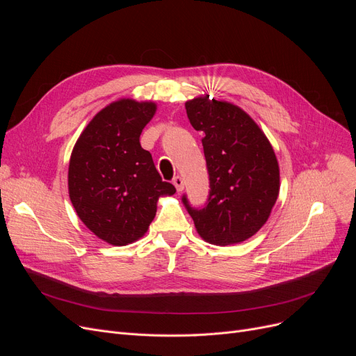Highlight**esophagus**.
I'll list each match as a JSON object with an SVG mask.
<instances>
[{"label": "esophagus", "instance_id": "34e87169", "mask_svg": "<svg viewBox=\"0 0 356 356\" xmlns=\"http://www.w3.org/2000/svg\"><path fill=\"white\" fill-rule=\"evenodd\" d=\"M173 184L176 186V191H177V192H181L183 188H184V181H183V179H181L180 176H176V177L173 179Z\"/></svg>", "mask_w": 356, "mask_h": 356}]
</instances>
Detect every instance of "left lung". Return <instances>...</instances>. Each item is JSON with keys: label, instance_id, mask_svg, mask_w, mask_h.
I'll return each mask as SVG.
<instances>
[{"label": "left lung", "instance_id": "1", "mask_svg": "<svg viewBox=\"0 0 356 356\" xmlns=\"http://www.w3.org/2000/svg\"><path fill=\"white\" fill-rule=\"evenodd\" d=\"M192 127L202 131L209 195L200 208L181 202L199 235L215 245L251 238L267 222L280 191L274 149L263 131L241 108L204 98L186 102Z\"/></svg>", "mask_w": 356, "mask_h": 356}]
</instances>
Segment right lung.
<instances>
[{"label": "right lung", "instance_id": "1", "mask_svg": "<svg viewBox=\"0 0 356 356\" xmlns=\"http://www.w3.org/2000/svg\"><path fill=\"white\" fill-rule=\"evenodd\" d=\"M153 102L120 99L83 129L69 163V196L74 211L98 238L127 245L141 238L157 212L161 195L175 186L163 181L140 136L153 118Z\"/></svg>", "mask_w": 356, "mask_h": 356}]
</instances>
